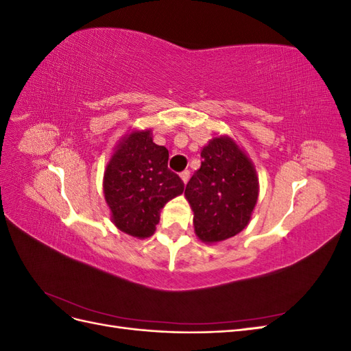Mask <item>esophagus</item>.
<instances>
[{
	"label": "esophagus",
	"instance_id": "1",
	"mask_svg": "<svg viewBox=\"0 0 351 351\" xmlns=\"http://www.w3.org/2000/svg\"><path fill=\"white\" fill-rule=\"evenodd\" d=\"M180 177H182V180H183V183L186 184L187 182H189V178H190V173L187 171V169H186V171H183V173H180Z\"/></svg>",
	"mask_w": 351,
	"mask_h": 351
}]
</instances>
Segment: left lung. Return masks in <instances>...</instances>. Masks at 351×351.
I'll use <instances>...</instances> for the list:
<instances>
[{"mask_svg":"<svg viewBox=\"0 0 351 351\" xmlns=\"http://www.w3.org/2000/svg\"><path fill=\"white\" fill-rule=\"evenodd\" d=\"M202 164L186 186L196 236L227 240L249 224L259 182L250 159L230 137H215L200 152Z\"/></svg>","mask_w":351,"mask_h":351,"instance_id":"8db88e82","label":"left lung"}]
</instances>
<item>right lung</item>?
<instances>
[{
    "label": "right lung",
    "instance_id": "obj_1",
    "mask_svg": "<svg viewBox=\"0 0 351 351\" xmlns=\"http://www.w3.org/2000/svg\"><path fill=\"white\" fill-rule=\"evenodd\" d=\"M183 180L168 168V151L151 132H134L120 142L105 169L104 193L112 222L133 237L154 234L159 212L182 195Z\"/></svg>",
    "mask_w": 351,
    "mask_h": 351
}]
</instances>
